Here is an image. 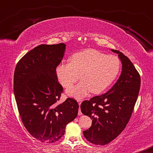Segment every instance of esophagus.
Instances as JSON below:
<instances>
[{"mask_svg":"<svg viewBox=\"0 0 153 153\" xmlns=\"http://www.w3.org/2000/svg\"><path fill=\"white\" fill-rule=\"evenodd\" d=\"M80 105H81V102H79V105L80 106ZM78 114H79V115H82V112H81V109H80V107H79V112H78Z\"/></svg>","mask_w":153,"mask_h":153,"instance_id":"obj_1","label":"esophagus"}]
</instances>
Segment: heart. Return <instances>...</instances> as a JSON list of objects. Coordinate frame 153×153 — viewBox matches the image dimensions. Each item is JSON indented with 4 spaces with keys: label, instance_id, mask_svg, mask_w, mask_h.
Masks as SVG:
<instances>
[{
    "label": "heart",
    "instance_id": "obj_1",
    "mask_svg": "<svg viewBox=\"0 0 153 153\" xmlns=\"http://www.w3.org/2000/svg\"><path fill=\"white\" fill-rule=\"evenodd\" d=\"M120 60L114 55H107L94 48L74 53L70 63L57 66L56 74L63 87H71L80 77L82 82L66 91L75 98H82L89 91L100 94L109 87L120 70Z\"/></svg>",
    "mask_w": 153,
    "mask_h": 153
}]
</instances>
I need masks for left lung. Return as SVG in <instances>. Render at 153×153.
I'll return each instance as SVG.
<instances>
[{"label": "left lung", "instance_id": "8db88e82", "mask_svg": "<svg viewBox=\"0 0 153 153\" xmlns=\"http://www.w3.org/2000/svg\"><path fill=\"white\" fill-rule=\"evenodd\" d=\"M112 51L118 53L123 64L117 82L105 94L81 104L82 112L92 119L91 126L83 134L94 145L108 144L123 132L132 116L140 88V76L130 59L117 50Z\"/></svg>", "mask_w": 153, "mask_h": 153}]
</instances>
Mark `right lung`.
<instances>
[{
    "label": "right lung",
    "instance_id": "1",
    "mask_svg": "<svg viewBox=\"0 0 153 153\" xmlns=\"http://www.w3.org/2000/svg\"><path fill=\"white\" fill-rule=\"evenodd\" d=\"M65 48L64 43L39 45L20 59L14 71L13 91L21 119L27 131L41 143L60 140L66 125L78 114L74 99L59 102L63 87L56 69Z\"/></svg>",
    "mask_w": 153,
    "mask_h": 153
}]
</instances>
